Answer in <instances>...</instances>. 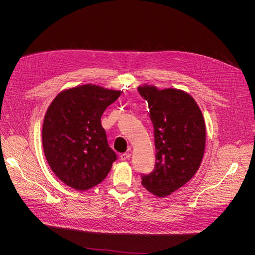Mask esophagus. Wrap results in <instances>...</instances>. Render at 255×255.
Wrapping results in <instances>:
<instances>
[{
  "mask_svg": "<svg viewBox=\"0 0 255 255\" xmlns=\"http://www.w3.org/2000/svg\"><path fill=\"white\" fill-rule=\"evenodd\" d=\"M130 156H131V154H130L129 152H126V153H122V154L120 155V158H121L122 160H126V159H129Z\"/></svg>",
  "mask_w": 255,
  "mask_h": 255,
  "instance_id": "1",
  "label": "esophagus"
}]
</instances>
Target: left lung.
Masks as SVG:
<instances>
[{
	"mask_svg": "<svg viewBox=\"0 0 255 255\" xmlns=\"http://www.w3.org/2000/svg\"><path fill=\"white\" fill-rule=\"evenodd\" d=\"M148 103L154 127L155 168L142 174L141 184L157 197L170 195L186 185L200 167L206 127L200 108L187 93L176 89L139 87Z\"/></svg>",
	"mask_w": 255,
	"mask_h": 255,
	"instance_id": "left-lung-1",
	"label": "left lung"
}]
</instances>
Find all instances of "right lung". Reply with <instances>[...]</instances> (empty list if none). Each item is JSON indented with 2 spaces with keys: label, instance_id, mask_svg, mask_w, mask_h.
Masks as SVG:
<instances>
[{
  "label": "right lung",
  "instance_id": "add662e5",
  "mask_svg": "<svg viewBox=\"0 0 255 255\" xmlns=\"http://www.w3.org/2000/svg\"><path fill=\"white\" fill-rule=\"evenodd\" d=\"M120 95L84 85L61 92L50 104L42 128L43 150L52 171L68 187L86 191L97 186L117 159L101 117Z\"/></svg>",
  "mask_w": 255,
  "mask_h": 255
}]
</instances>
